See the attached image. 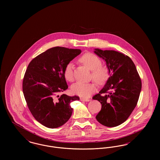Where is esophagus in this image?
I'll return each instance as SVG.
<instances>
[{"mask_svg":"<svg viewBox=\"0 0 160 160\" xmlns=\"http://www.w3.org/2000/svg\"><path fill=\"white\" fill-rule=\"evenodd\" d=\"M80 100L82 101H86V102H88L90 101V99H88V98H80Z\"/></svg>","mask_w":160,"mask_h":160,"instance_id":"1","label":"esophagus"}]
</instances>
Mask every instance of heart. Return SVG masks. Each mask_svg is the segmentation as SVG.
Returning a JSON list of instances; mask_svg holds the SVG:
<instances>
[{"instance_id": "1", "label": "heart", "mask_w": 160, "mask_h": 160, "mask_svg": "<svg viewBox=\"0 0 160 160\" xmlns=\"http://www.w3.org/2000/svg\"><path fill=\"white\" fill-rule=\"evenodd\" d=\"M80 61L89 69L92 70V78L98 83H104L109 76V70L107 67L102 65V61L97 56L92 53H86L83 54ZM64 76L69 82L74 80L73 72V64L69 63L64 70ZM97 86L94 83H83L78 82L71 88V91L80 97H88L96 91Z\"/></svg>"}]
</instances>
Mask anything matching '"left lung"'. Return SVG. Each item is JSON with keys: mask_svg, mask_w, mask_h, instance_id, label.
Here are the masks:
<instances>
[{"mask_svg": "<svg viewBox=\"0 0 160 160\" xmlns=\"http://www.w3.org/2000/svg\"><path fill=\"white\" fill-rule=\"evenodd\" d=\"M94 53L106 61L109 73L104 88L92 99L101 104L96 116L98 122L108 127L125 122L137 105L142 82L137 69L128 56L114 50L95 48Z\"/></svg>", "mask_w": 160, "mask_h": 160, "instance_id": "1", "label": "left lung"}]
</instances>
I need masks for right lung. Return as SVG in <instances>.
<instances>
[{"label":"right lung","mask_w":160,"mask_h":160,"mask_svg":"<svg viewBox=\"0 0 160 160\" xmlns=\"http://www.w3.org/2000/svg\"><path fill=\"white\" fill-rule=\"evenodd\" d=\"M82 51L55 47L39 54L29 63L23 80V92L35 119L49 128L65 123L72 113L70 103L78 96L58 93L68 88L64 76L67 64Z\"/></svg>","instance_id":"1"}]
</instances>
